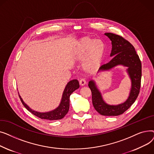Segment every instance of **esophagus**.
Here are the masks:
<instances>
[{
	"label": "esophagus",
	"instance_id": "esophagus-1",
	"mask_svg": "<svg viewBox=\"0 0 154 154\" xmlns=\"http://www.w3.org/2000/svg\"><path fill=\"white\" fill-rule=\"evenodd\" d=\"M79 84H80V85H81V86H84V85H85L86 84V81H85V79H80V81H79Z\"/></svg>",
	"mask_w": 154,
	"mask_h": 154
}]
</instances>
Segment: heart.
Segmentation results:
<instances>
[{
	"label": "heart",
	"mask_w": 154,
	"mask_h": 154,
	"mask_svg": "<svg viewBox=\"0 0 154 154\" xmlns=\"http://www.w3.org/2000/svg\"><path fill=\"white\" fill-rule=\"evenodd\" d=\"M106 45L102 40L90 37L79 39L73 48V60L82 62V68L87 73L97 71L103 63Z\"/></svg>",
	"instance_id": "obj_1"
}]
</instances>
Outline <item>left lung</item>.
<instances>
[{"mask_svg":"<svg viewBox=\"0 0 154 154\" xmlns=\"http://www.w3.org/2000/svg\"><path fill=\"white\" fill-rule=\"evenodd\" d=\"M104 35L111 40L110 57H113V59L109 63L102 66L97 73L109 72L118 66L126 67V72L131 80L129 95L127 100L122 103L109 105L103 99L102 93L94 80L88 82V87L92 92V103L95 109L102 116H117L122 114L130 107L139 95L141 82L142 65L135 48L127 40L112 33H105Z\"/></svg>","mask_w":154,"mask_h":154,"instance_id":"obj_1","label":"left lung"}]
</instances>
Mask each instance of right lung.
Listing matches in <instances>:
<instances>
[{
	"label": "right lung",
	"mask_w": 154,
	"mask_h": 154,
	"mask_svg": "<svg viewBox=\"0 0 154 154\" xmlns=\"http://www.w3.org/2000/svg\"><path fill=\"white\" fill-rule=\"evenodd\" d=\"M79 81L77 79H74L69 81L64 88L59 106L54 110L47 112H40L32 110L23 102L19 94V95L23 106L32 114L42 119H47L49 120H60L63 118L67 114L70 106V96L73 92L79 88Z\"/></svg>",
	"instance_id": "1"
}]
</instances>
